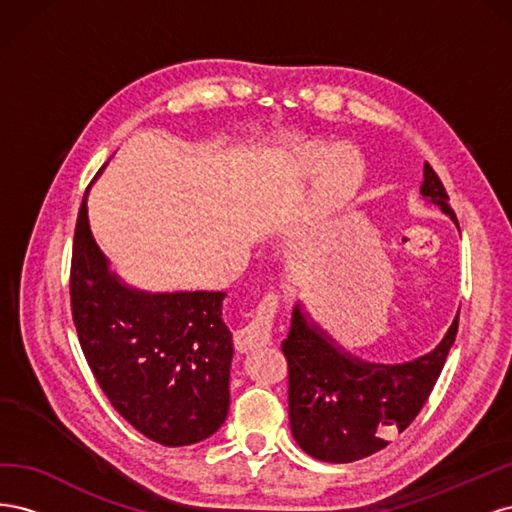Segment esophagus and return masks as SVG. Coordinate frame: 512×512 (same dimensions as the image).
<instances>
[{
  "mask_svg": "<svg viewBox=\"0 0 512 512\" xmlns=\"http://www.w3.org/2000/svg\"><path fill=\"white\" fill-rule=\"evenodd\" d=\"M277 307H280V297H277L275 292H269L262 297V301L254 309L252 320L235 335V346L239 352L256 350L271 344V329H273Z\"/></svg>",
  "mask_w": 512,
  "mask_h": 512,
  "instance_id": "obj_1",
  "label": "esophagus"
}]
</instances>
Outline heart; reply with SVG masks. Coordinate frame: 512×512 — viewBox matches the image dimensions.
I'll use <instances>...</instances> for the list:
<instances>
[{"label":"heart","instance_id":"1","mask_svg":"<svg viewBox=\"0 0 512 512\" xmlns=\"http://www.w3.org/2000/svg\"><path fill=\"white\" fill-rule=\"evenodd\" d=\"M292 170L299 179L318 175L312 205L307 211V228L320 230L331 224L359 192L365 177V162L354 147L339 145L331 151L309 145L294 153Z\"/></svg>","mask_w":512,"mask_h":512}]
</instances>
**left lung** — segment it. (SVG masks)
Returning <instances> with one entry per match:
<instances>
[{
	"instance_id": "1",
	"label": "left lung",
	"mask_w": 512,
	"mask_h": 512,
	"mask_svg": "<svg viewBox=\"0 0 512 512\" xmlns=\"http://www.w3.org/2000/svg\"><path fill=\"white\" fill-rule=\"evenodd\" d=\"M421 194L459 228L444 185L429 164ZM457 327L459 312L431 352L408 363L382 365L339 348L297 303L282 342L294 440L307 455L329 463H350L382 451L425 406L455 344Z\"/></svg>"
}]
</instances>
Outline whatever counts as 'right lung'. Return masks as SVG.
<instances>
[{"label": "right lung", "mask_w": 512, "mask_h": 512, "mask_svg": "<svg viewBox=\"0 0 512 512\" xmlns=\"http://www.w3.org/2000/svg\"><path fill=\"white\" fill-rule=\"evenodd\" d=\"M87 192L74 228L70 305L94 378L149 440L164 446L205 440L222 427L230 406L226 294H151L123 284L89 230Z\"/></svg>", "instance_id": "obj_1"}]
</instances>
